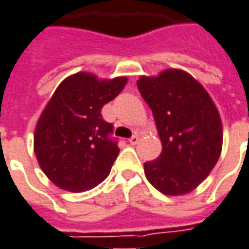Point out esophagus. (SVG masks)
Segmentation results:
<instances>
[{"label":"esophagus","instance_id":"1","mask_svg":"<svg viewBox=\"0 0 249 249\" xmlns=\"http://www.w3.org/2000/svg\"><path fill=\"white\" fill-rule=\"evenodd\" d=\"M139 139H140V137L137 136V135H133V136L129 139V144H132V145H136L137 142H139Z\"/></svg>","mask_w":249,"mask_h":249}]
</instances>
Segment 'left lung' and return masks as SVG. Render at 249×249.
<instances>
[{
	"instance_id": "8db88e82",
	"label": "left lung",
	"mask_w": 249,
	"mask_h": 249,
	"mask_svg": "<svg viewBox=\"0 0 249 249\" xmlns=\"http://www.w3.org/2000/svg\"><path fill=\"white\" fill-rule=\"evenodd\" d=\"M137 88L154 114L161 154L144 163L149 183L166 196L193 191L215 166L222 148L220 113L208 91L186 71L140 76Z\"/></svg>"
}]
</instances>
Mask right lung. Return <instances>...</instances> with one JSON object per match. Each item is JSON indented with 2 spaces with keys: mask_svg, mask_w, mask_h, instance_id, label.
<instances>
[{
  "mask_svg": "<svg viewBox=\"0 0 249 249\" xmlns=\"http://www.w3.org/2000/svg\"><path fill=\"white\" fill-rule=\"evenodd\" d=\"M126 81V76L98 79L76 72L55 90L34 137L36 159L52 183L82 193L107 179L120 148L101 109L121 93Z\"/></svg>",
  "mask_w": 249,
  "mask_h": 249,
  "instance_id": "1",
  "label": "right lung"
}]
</instances>
